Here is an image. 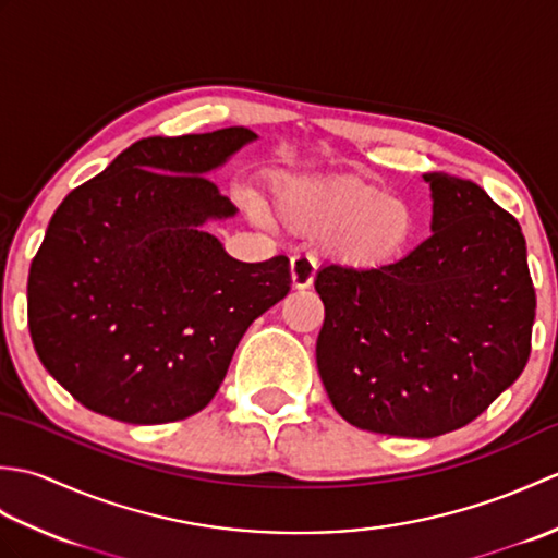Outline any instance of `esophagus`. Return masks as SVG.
Segmentation results:
<instances>
[{
  "mask_svg": "<svg viewBox=\"0 0 558 558\" xmlns=\"http://www.w3.org/2000/svg\"><path fill=\"white\" fill-rule=\"evenodd\" d=\"M316 260L310 254H298L290 260V280L294 290H306L314 286Z\"/></svg>",
  "mask_w": 558,
  "mask_h": 558,
  "instance_id": "34e87169",
  "label": "esophagus"
}]
</instances>
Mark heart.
I'll return each mask as SVG.
<instances>
[{
    "mask_svg": "<svg viewBox=\"0 0 558 558\" xmlns=\"http://www.w3.org/2000/svg\"><path fill=\"white\" fill-rule=\"evenodd\" d=\"M278 206L294 230L328 232L330 252L357 268L393 264L417 236V213L408 201L362 177L290 180L278 189Z\"/></svg>",
    "mask_w": 558,
    "mask_h": 558,
    "instance_id": "1",
    "label": "heart"
}]
</instances>
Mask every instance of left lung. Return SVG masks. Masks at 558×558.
<instances>
[{"mask_svg": "<svg viewBox=\"0 0 558 558\" xmlns=\"http://www.w3.org/2000/svg\"><path fill=\"white\" fill-rule=\"evenodd\" d=\"M434 234L396 264L316 272V364L342 420L434 438L470 424L523 374L535 324L525 236L470 180L432 172Z\"/></svg>", "mask_w": 558, "mask_h": 558, "instance_id": "1", "label": "left lung"}]
</instances>
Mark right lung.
Here are the masks:
<instances>
[{
  "mask_svg": "<svg viewBox=\"0 0 558 558\" xmlns=\"http://www.w3.org/2000/svg\"><path fill=\"white\" fill-rule=\"evenodd\" d=\"M254 138H141L54 210L28 272V328L81 405L129 424L192 417L244 330L288 294L286 256L242 264L201 230L236 213L206 172Z\"/></svg>",
  "mask_w": 558,
  "mask_h": 558,
  "instance_id": "obj_1",
  "label": "right lung"
}]
</instances>
